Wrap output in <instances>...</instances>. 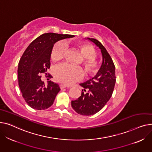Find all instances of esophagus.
I'll return each instance as SVG.
<instances>
[{"label": "esophagus", "instance_id": "1", "mask_svg": "<svg viewBox=\"0 0 152 152\" xmlns=\"http://www.w3.org/2000/svg\"><path fill=\"white\" fill-rule=\"evenodd\" d=\"M59 86H60V88L61 89H64V88H69V87H67V86H66V85H62V84H61V85H59Z\"/></svg>", "mask_w": 152, "mask_h": 152}]
</instances>
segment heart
<instances>
[{"label":"heart","instance_id":"obj_1","mask_svg":"<svg viewBox=\"0 0 152 152\" xmlns=\"http://www.w3.org/2000/svg\"><path fill=\"white\" fill-rule=\"evenodd\" d=\"M76 47L83 57L82 64L84 67L86 74L94 76L99 70V62L96 59V51L91 44L85 42L77 43ZM66 47L62 41L58 42L53 47L51 51V58L58 62L63 59L66 56ZM55 78L58 82L65 85H72L78 81L83 76V70L79 66L64 63L57 66L53 71Z\"/></svg>","mask_w":152,"mask_h":152}]
</instances>
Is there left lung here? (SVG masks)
<instances>
[{"mask_svg":"<svg viewBox=\"0 0 152 152\" xmlns=\"http://www.w3.org/2000/svg\"><path fill=\"white\" fill-rule=\"evenodd\" d=\"M101 49L102 64L96 75L80 84L84 88L77 99L72 101L74 110L82 115H92L100 111L111 97L116 82L115 67L112 58L102 43L95 39L88 38Z\"/></svg>","mask_w":152,"mask_h":152,"instance_id":"obj_1","label":"left lung"}]
</instances>
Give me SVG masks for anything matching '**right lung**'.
<instances>
[{
  "mask_svg": "<svg viewBox=\"0 0 152 152\" xmlns=\"http://www.w3.org/2000/svg\"><path fill=\"white\" fill-rule=\"evenodd\" d=\"M73 37L69 34H43L24 51L18 64V77L22 96L31 108L45 110L53 105L61 89L58 84L51 80L46 86L42 81L41 74L49 75L47 70L50 67L51 51L54 43ZM48 77L51 78V75Z\"/></svg>",
  "mask_w": 152,
  "mask_h": 152,
  "instance_id": "1",
  "label": "right lung"
}]
</instances>
